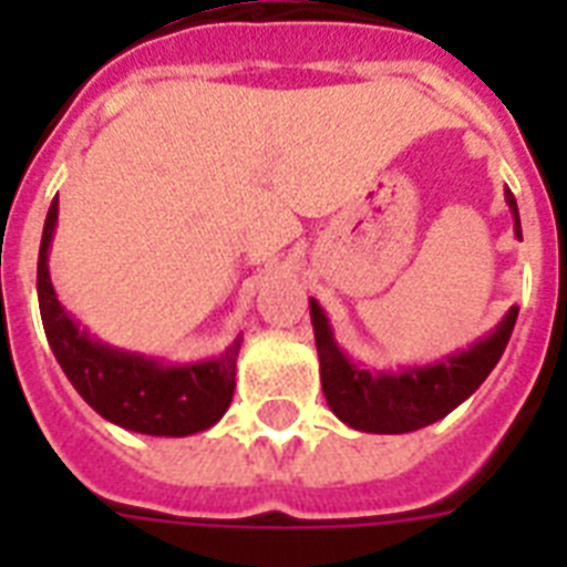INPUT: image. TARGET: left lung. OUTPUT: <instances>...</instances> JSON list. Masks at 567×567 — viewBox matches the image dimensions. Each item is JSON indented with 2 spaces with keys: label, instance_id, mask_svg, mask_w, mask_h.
Listing matches in <instances>:
<instances>
[{
  "label": "left lung",
  "instance_id": "8db88e82",
  "mask_svg": "<svg viewBox=\"0 0 567 567\" xmlns=\"http://www.w3.org/2000/svg\"><path fill=\"white\" fill-rule=\"evenodd\" d=\"M506 205L515 220V235L520 238L518 203L509 188H506ZM309 309L320 359V385L329 409L347 426L377 432V435L421 430L441 421L458 403H465L494 371V364L501 362L518 320V306H512L488 336L441 362L403 368V371H368L338 347L327 311L320 309L315 297L309 300Z\"/></svg>",
  "mask_w": 567,
  "mask_h": 567
}]
</instances>
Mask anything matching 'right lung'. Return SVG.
Wrapping results in <instances>:
<instances>
[{
    "label": "right lung",
    "instance_id": "add662e5",
    "mask_svg": "<svg viewBox=\"0 0 567 567\" xmlns=\"http://www.w3.org/2000/svg\"><path fill=\"white\" fill-rule=\"evenodd\" d=\"M58 226V199L43 223L38 256V300L49 347L61 371L93 412L123 430L185 439L220 421L235 394L240 336L226 353L205 362L173 364L155 355L102 344L66 315L49 279V247Z\"/></svg>",
    "mask_w": 567,
    "mask_h": 567
}]
</instances>
